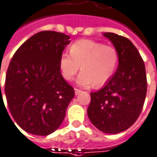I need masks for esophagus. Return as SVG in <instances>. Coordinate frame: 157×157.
I'll use <instances>...</instances> for the list:
<instances>
[{"label":"esophagus","instance_id":"1","mask_svg":"<svg viewBox=\"0 0 157 157\" xmlns=\"http://www.w3.org/2000/svg\"><path fill=\"white\" fill-rule=\"evenodd\" d=\"M82 92V91H81V90H80V89H77V88H75V95H77V94H80V93Z\"/></svg>","mask_w":157,"mask_h":157}]
</instances>
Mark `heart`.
Wrapping results in <instances>:
<instances>
[{
	"label": "heart",
	"instance_id": "b5f03b06",
	"mask_svg": "<svg viewBox=\"0 0 157 157\" xmlns=\"http://www.w3.org/2000/svg\"><path fill=\"white\" fill-rule=\"evenodd\" d=\"M118 62L119 52L115 47L82 39L71 45L70 54L61 55L59 65L62 75L67 81L72 80L81 67L82 71L76 79V83L81 87H88L94 84L102 86L107 82L114 73Z\"/></svg>",
	"mask_w": 157,
	"mask_h": 157
}]
</instances>
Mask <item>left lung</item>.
Here are the masks:
<instances>
[{
	"label": "left lung",
	"mask_w": 157,
	"mask_h": 157,
	"mask_svg": "<svg viewBox=\"0 0 157 157\" xmlns=\"http://www.w3.org/2000/svg\"><path fill=\"white\" fill-rule=\"evenodd\" d=\"M103 36L119 52V65L105 86L91 93L87 116L101 132L117 134L131 127L141 113L147 93L145 66L128 38L113 33Z\"/></svg>",
	"instance_id": "left-lung-1"
}]
</instances>
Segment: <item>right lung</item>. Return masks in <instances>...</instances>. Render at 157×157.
Here are the masks:
<instances>
[{
	"instance_id": "right-lung-1",
	"label": "right lung",
	"mask_w": 157,
	"mask_h": 157,
	"mask_svg": "<svg viewBox=\"0 0 157 157\" xmlns=\"http://www.w3.org/2000/svg\"><path fill=\"white\" fill-rule=\"evenodd\" d=\"M70 38L61 33L39 32L22 44L12 58L5 94L13 118L25 132L47 136L64 119L75 91L61 74L59 60Z\"/></svg>"
}]
</instances>
